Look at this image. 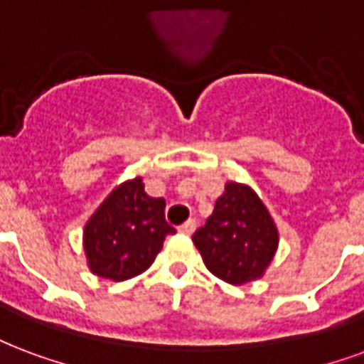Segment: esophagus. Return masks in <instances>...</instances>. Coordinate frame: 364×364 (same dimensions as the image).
I'll return each mask as SVG.
<instances>
[{
	"label": "esophagus",
	"instance_id": "obj_1",
	"mask_svg": "<svg viewBox=\"0 0 364 364\" xmlns=\"http://www.w3.org/2000/svg\"><path fill=\"white\" fill-rule=\"evenodd\" d=\"M195 230H196L195 220H187L183 225H179V233H183V235H193V231Z\"/></svg>",
	"mask_w": 364,
	"mask_h": 364
}]
</instances>
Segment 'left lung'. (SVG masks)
Segmentation results:
<instances>
[{
  "instance_id": "8db88e82",
  "label": "left lung",
  "mask_w": 364,
  "mask_h": 364,
  "mask_svg": "<svg viewBox=\"0 0 364 364\" xmlns=\"http://www.w3.org/2000/svg\"><path fill=\"white\" fill-rule=\"evenodd\" d=\"M193 243L216 278L231 285L257 282L266 274L279 245L278 225L252 187L228 181L214 212Z\"/></svg>"
}]
</instances>
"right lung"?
Wrapping results in <instances>:
<instances>
[{"label": "right lung", "mask_w": 364, "mask_h": 364, "mask_svg": "<svg viewBox=\"0 0 364 364\" xmlns=\"http://www.w3.org/2000/svg\"><path fill=\"white\" fill-rule=\"evenodd\" d=\"M166 200L144 191L141 175L115 185L82 230L86 264L94 276L125 282L150 268L175 230L164 216Z\"/></svg>", "instance_id": "add662e5"}]
</instances>
